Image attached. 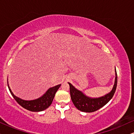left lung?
<instances>
[{
  "mask_svg": "<svg viewBox=\"0 0 134 134\" xmlns=\"http://www.w3.org/2000/svg\"><path fill=\"white\" fill-rule=\"evenodd\" d=\"M116 72V77L115 82L112 90L110 93H108L104 96L99 98L91 99L85 96L81 91H79L75 88L74 86L68 83L70 89V94L71 100L77 109L84 112H93L98 110L103 107L112 98L116 91L117 86V74Z\"/></svg>",
  "mask_w": 134,
  "mask_h": 134,
  "instance_id": "1",
  "label": "left lung"
}]
</instances>
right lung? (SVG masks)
Here are the masks:
<instances>
[{
    "mask_svg": "<svg viewBox=\"0 0 134 134\" xmlns=\"http://www.w3.org/2000/svg\"><path fill=\"white\" fill-rule=\"evenodd\" d=\"M60 85H58L52 88H51L43 96L38 99L33 100H24L18 98V97L14 96L13 93H12L8 85V87L13 97L20 105L31 111H40L46 109L51 105L53 99H54L55 94L58 89L59 88Z\"/></svg>",
    "mask_w": 134,
    "mask_h": 134,
    "instance_id": "right-lung-1",
    "label": "right lung"
}]
</instances>
